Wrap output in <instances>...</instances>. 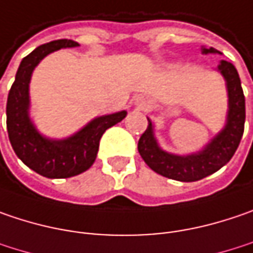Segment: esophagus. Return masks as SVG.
Segmentation results:
<instances>
[{
	"mask_svg": "<svg viewBox=\"0 0 253 253\" xmlns=\"http://www.w3.org/2000/svg\"><path fill=\"white\" fill-rule=\"evenodd\" d=\"M140 107H144V106H143V104H140Z\"/></svg>",
	"mask_w": 253,
	"mask_h": 253,
	"instance_id": "1",
	"label": "esophagus"
}]
</instances>
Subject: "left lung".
I'll return each instance as SVG.
<instances>
[{
    "label": "left lung",
    "mask_w": 253,
    "mask_h": 253,
    "mask_svg": "<svg viewBox=\"0 0 253 253\" xmlns=\"http://www.w3.org/2000/svg\"><path fill=\"white\" fill-rule=\"evenodd\" d=\"M203 54H220L213 47L202 48ZM217 71L223 76L229 97V110L226 125L206 147L193 155L179 156L162 150L153 133V125L147 119L149 126L139 139V153L146 165L159 174L179 182H196L223 168L235 155L245 126V96L241 79L235 66L222 60Z\"/></svg>",
    "instance_id": "8db88e82"
}]
</instances>
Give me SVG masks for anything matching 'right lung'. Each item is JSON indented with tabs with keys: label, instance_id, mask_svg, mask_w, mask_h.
Masks as SVG:
<instances>
[{
	"label": "right lung",
	"instance_id": "add662e5",
	"mask_svg": "<svg viewBox=\"0 0 253 253\" xmlns=\"http://www.w3.org/2000/svg\"><path fill=\"white\" fill-rule=\"evenodd\" d=\"M77 45L79 42L73 40H57L37 47L23 58L8 93L7 130L11 146L24 165L50 179H66L90 169L96 160L103 133L122 122L127 114L123 110L96 117L80 131L63 140L47 139L38 133L28 114L31 74L50 52Z\"/></svg>",
	"mask_w": 253,
	"mask_h": 253
}]
</instances>
